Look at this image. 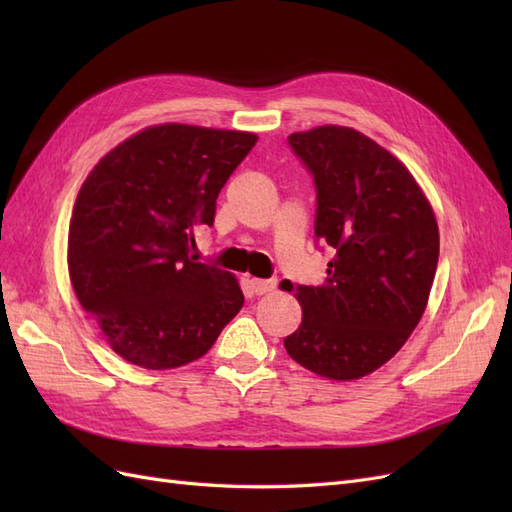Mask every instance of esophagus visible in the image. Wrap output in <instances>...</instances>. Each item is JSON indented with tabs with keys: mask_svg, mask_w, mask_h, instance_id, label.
<instances>
[{
	"mask_svg": "<svg viewBox=\"0 0 512 512\" xmlns=\"http://www.w3.org/2000/svg\"><path fill=\"white\" fill-rule=\"evenodd\" d=\"M250 286H252V290L256 294H267V292L275 290V282L273 280H258V277H252Z\"/></svg>",
	"mask_w": 512,
	"mask_h": 512,
	"instance_id": "esophagus-1",
	"label": "esophagus"
}]
</instances>
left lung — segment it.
Instances as JSON below:
<instances>
[{"label":"left lung","instance_id":"8db88e82","mask_svg":"<svg viewBox=\"0 0 512 512\" xmlns=\"http://www.w3.org/2000/svg\"><path fill=\"white\" fill-rule=\"evenodd\" d=\"M288 143L312 170L316 237L335 256L320 286L294 290L303 318L284 346L316 376L359 380L391 361L425 314L436 213L406 164L359 130L327 123Z\"/></svg>","mask_w":512,"mask_h":512}]
</instances>
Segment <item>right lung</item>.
I'll list each match as a JSON object with an SVG mask.
<instances>
[{
  "instance_id": "obj_1",
  "label": "right lung",
  "mask_w": 512,
  "mask_h": 512,
  "mask_svg": "<svg viewBox=\"0 0 512 512\" xmlns=\"http://www.w3.org/2000/svg\"><path fill=\"white\" fill-rule=\"evenodd\" d=\"M254 132L158 123L91 168L72 209L68 273L76 299L121 359L175 369L207 354L243 307L232 273L188 256L194 226Z\"/></svg>"
}]
</instances>
